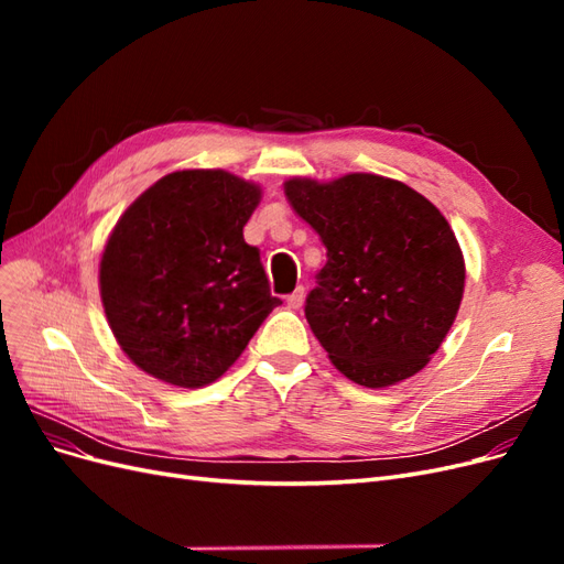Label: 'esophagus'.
I'll return each mask as SVG.
<instances>
[{"label":"esophagus","instance_id":"34e87169","mask_svg":"<svg viewBox=\"0 0 564 564\" xmlns=\"http://www.w3.org/2000/svg\"><path fill=\"white\" fill-rule=\"evenodd\" d=\"M303 299H305V289H303V286H299L294 294H289V299H286V305H289V308L299 311L301 305H303Z\"/></svg>","mask_w":564,"mask_h":564}]
</instances>
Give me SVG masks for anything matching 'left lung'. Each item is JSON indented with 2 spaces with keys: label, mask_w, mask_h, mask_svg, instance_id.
Listing matches in <instances>:
<instances>
[{
  "label": "left lung",
  "mask_w": 564,
  "mask_h": 564,
  "mask_svg": "<svg viewBox=\"0 0 564 564\" xmlns=\"http://www.w3.org/2000/svg\"><path fill=\"white\" fill-rule=\"evenodd\" d=\"M284 193L327 247L305 319L338 371L367 388L414 377L464 296V253L433 204L373 174L294 178Z\"/></svg>",
  "instance_id": "obj_1"
}]
</instances>
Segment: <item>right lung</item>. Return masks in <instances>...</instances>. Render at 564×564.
<instances>
[{"label":"right lung","mask_w":564,"mask_h":564,"mask_svg":"<svg viewBox=\"0 0 564 564\" xmlns=\"http://www.w3.org/2000/svg\"><path fill=\"white\" fill-rule=\"evenodd\" d=\"M256 185L193 169L160 178L117 220L100 261V299L129 360L181 388L216 381L272 308L245 226Z\"/></svg>","instance_id":"1"}]
</instances>
